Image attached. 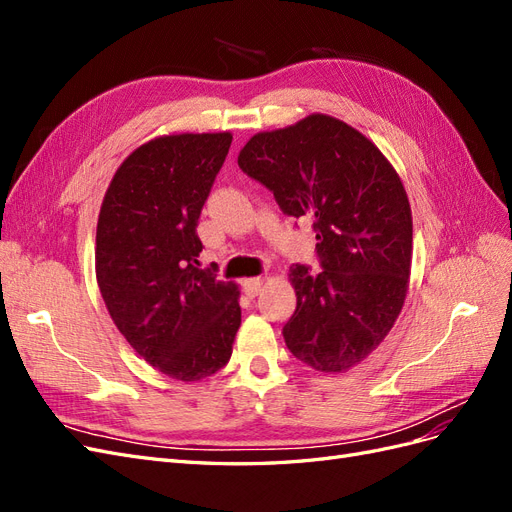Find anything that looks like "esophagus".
<instances>
[{"label":"esophagus","mask_w":512,"mask_h":512,"mask_svg":"<svg viewBox=\"0 0 512 512\" xmlns=\"http://www.w3.org/2000/svg\"><path fill=\"white\" fill-rule=\"evenodd\" d=\"M262 286H265V280H262V277H252V280H245L243 282V292L247 294V297H258L260 294V290H262Z\"/></svg>","instance_id":"esophagus-1"}]
</instances>
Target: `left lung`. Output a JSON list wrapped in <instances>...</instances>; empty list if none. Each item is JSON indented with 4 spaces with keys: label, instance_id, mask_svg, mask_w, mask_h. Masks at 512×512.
Masks as SVG:
<instances>
[{
    "label": "left lung",
    "instance_id": "obj_1",
    "mask_svg": "<svg viewBox=\"0 0 512 512\" xmlns=\"http://www.w3.org/2000/svg\"><path fill=\"white\" fill-rule=\"evenodd\" d=\"M239 168L316 232L322 271L290 267L297 309L282 329L288 350L327 374L350 369L391 331L406 299L412 213L404 185L374 143L329 115L252 136Z\"/></svg>",
    "mask_w": 512,
    "mask_h": 512
}]
</instances>
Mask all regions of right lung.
<instances>
[{"label":"right lung","mask_w":512,"mask_h":512,"mask_svg":"<svg viewBox=\"0 0 512 512\" xmlns=\"http://www.w3.org/2000/svg\"><path fill=\"white\" fill-rule=\"evenodd\" d=\"M232 136L177 134L138 147L108 185L96 275L121 335L162 374L194 382L220 371L241 324L239 290L198 269L196 235Z\"/></svg>","instance_id":"obj_1"}]
</instances>
